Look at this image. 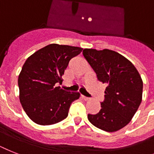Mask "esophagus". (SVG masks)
<instances>
[{"mask_svg": "<svg viewBox=\"0 0 154 154\" xmlns=\"http://www.w3.org/2000/svg\"><path fill=\"white\" fill-rule=\"evenodd\" d=\"M82 98H83L85 100H89V99H90V98H88V97H85V96H82Z\"/></svg>", "mask_w": 154, "mask_h": 154, "instance_id": "34e87169", "label": "esophagus"}]
</instances>
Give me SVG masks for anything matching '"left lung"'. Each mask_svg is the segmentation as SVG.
I'll list each match as a JSON object with an SVG mask.
<instances>
[{
    "mask_svg": "<svg viewBox=\"0 0 154 154\" xmlns=\"http://www.w3.org/2000/svg\"><path fill=\"white\" fill-rule=\"evenodd\" d=\"M83 55L107 87L104 101L96 115L88 119L99 129L115 132L127 126L136 113L142 99L143 82L131 62L108 49H84Z\"/></svg>",
    "mask_w": 154,
    "mask_h": 154,
    "instance_id": "obj_1",
    "label": "left lung"
}]
</instances>
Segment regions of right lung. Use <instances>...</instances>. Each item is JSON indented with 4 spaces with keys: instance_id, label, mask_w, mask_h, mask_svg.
I'll return each instance as SVG.
<instances>
[{
    "instance_id": "1",
    "label": "right lung",
    "mask_w": 154,
    "mask_h": 154,
    "mask_svg": "<svg viewBox=\"0 0 154 154\" xmlns=\"http://www.w3.org/2000/svg\"><path fill=\"white\" fill-rule=\"evenodd\" d=\"M83 48L56 43L47 45L27 57L18 77L20 101L34 122L47 126L68 116L72 102L79 92H66L57 83L62 82L69 62Z\"/></svg>"
}]
</instances>
